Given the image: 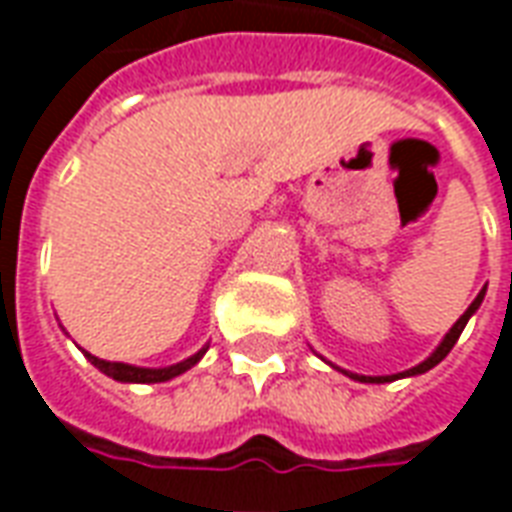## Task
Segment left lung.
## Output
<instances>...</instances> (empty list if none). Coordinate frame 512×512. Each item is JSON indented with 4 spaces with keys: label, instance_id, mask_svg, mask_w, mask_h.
<instances>
[{
    "label": "left lung",
    "instance_id": "8db88e82",
    "mask_svg": "<svg viewBox=\"0 0 512 512\" xmlns=\"http://www.w3.org/2000/svg\"><path fill=\"white\" fill-rule=\"evenodd\" d=\"M483 299H485V288L480 290V293H477V299H474L472 304H469V310L463 312L461 318L455 321V326H452L450 332L444 334V340H441V343H439V348H436V351H433V354H430L428 359H425V362H419L417 367H411V370H406V373H397V376H356V373H345V370H343V373H345V376L356 378V381H365V384H386V381H395V378H406V376H419V373H428L430 367H436L441 362V359H444V356L450 354L452 345L458 343V337H461L463 326L469 323V318H472L474 312L480 310V304H483Z\"/></svg>",
    "mask_w": 512,
    "mask_h": 512
}]
</instances>
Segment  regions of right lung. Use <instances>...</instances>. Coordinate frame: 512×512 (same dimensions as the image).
I'll return each mask as SVG.
<instances>
[{
	"label": "right lung",
	"mask_w": 512,
	"mask_h": 512,
	"mask_svg": "<svg viewBox=\"0 0 512 512\" xmlns=\"http://www.w3.org/2000/svg\"><path fill=\"white\" fill-rule=\"evenodd\" d=\"M208 351V345L197 351L189 359H183L178 365H169V367H134V365H123V362H106V359H98V356L87 354L84 356L93 362L101 373H106L109 378H115V381H123V384H161V381H169V378L180 376V373H186L189 367H194L202 359V354Z\"/></svg>",
	"instance_id": "1"
}]
</instances>
